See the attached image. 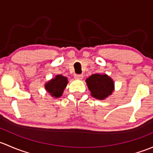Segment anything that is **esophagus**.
<instances>
[{
	"instance_id": "esophagus-1",
	"label": "esophagus",
	"mask_w": 153,
	"mask_h": 153,
	"mask_svg": "<svg viewBox=\"0 0 153 153\" xmlns=\"http://www.w3.org/2000/svg\"><path fill=\"white\" fill-rule=\"evenodd\" d=\"M74 78L76 79H82L83 75L82 74H75Z\"/></svg>"
}]
</instances>
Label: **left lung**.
I'll use <instances>...</instances> for the list:
<instances>
[{
    "label": "left lung",
    "instance_id": "obj_1",
    "mask_svg": "<svg viewBox=\"0 0 153 153\" xmlns=\"http://www.w3.org/2000/svg\"><path fill=\"white\" fill-rule=\"evenodd\" d=\"M86 82L91 96L100 100L111 95L114 88L113 81L106 74H92L86 79Z\"/></svg>",
    "mask_w": 153,
    "mask_h": 153
}]
</instances>
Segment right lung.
<instances>
[{
	"instance_id": "right-lung-1",
	"label": "right lung",
	"mask_w": 153,
	"mask_h": 153,
	"mask_svg": "<svg viewBox=\"0 0 153 153\" xmlns=\"http://www.w3.org/2000/svg\"><path fill=\"white\" fill-rule=\"evenodd\" d=\"M68 79L62 75H57L54 79L50 80L45 84V87L49 94L55 98L60 97L63 93L66 85H67Z\"/></svg>"
}]
</instances>
